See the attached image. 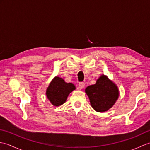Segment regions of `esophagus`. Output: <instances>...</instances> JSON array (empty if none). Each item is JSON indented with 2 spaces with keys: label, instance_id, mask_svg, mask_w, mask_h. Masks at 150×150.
Segmentation results:
<instances>
[{
  "label": "esophagus",
  "instance_id": "34e87169",
  "mask_svg": "<svg viewBox=\"0 0 150 150\" xmlns=\"http://www.w3.org/2000/svg\"><path fill=\"white\" fill-rule=\"evenodd\" d=\"M85 86V84L84 82H79V88L80 89H83Z\"/></svg>",
  "mask_w": 150,
  "mask_h": 150
}]
</instances>
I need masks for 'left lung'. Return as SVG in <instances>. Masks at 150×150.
Instances as JSON below:
<instances>
[{"instance_id": "left-lung-1", "label": "left lung", "mask_w": 150, "mask_h": 150, "mask_svg": "<svg viewBox=\"0 0 150 150\" xmlns=\"http://www.w3.org/2000/svg\"><path fill=\"white\" fill-rule=\"evenodd\" d=\"M85 91L90 98L92 108L98 112L109 110L119 97L117 86L105 75H102L95 84L88 86Z\"/></svg>"}]
</instances>
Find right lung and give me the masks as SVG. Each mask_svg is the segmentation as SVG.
Wrapping results in <instances>:
<instances>
[{"instance_id":"right-lung-1","label":"right lung","mask_w":150,"mask_h":150,"mask_svg":"<svg viewBox=\"0 0 150 150\" xmlns=\"http://www.w3.org/2000/svg\"><path fill=\"white\" fill-rule=\"evenodd\" d=\"M75 89L71 83H66L62 79L56 77L53 79L46 90V95L54 106H60L66 102L67 97Z\"/></svg>"}]
</instances>
